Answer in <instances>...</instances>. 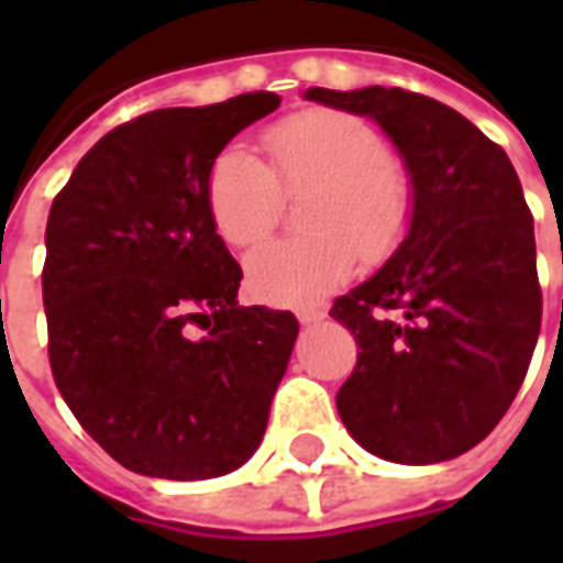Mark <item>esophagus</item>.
<instances>
[{
  "instance_id": "esophagus-1",
  "label": "esophagus",
  "mask_w": 563,
  "mask_h": 563,
  "mask_svg": "<svg viewBox=\"0 0 563 563\" xmlns=\"http://www.w3.org/2000/svg\"><path fill=\"white\" fill-rule=\"evenodd\" d=\"M327 312L324 309H300L298 321L300 324H318V321H324Z\"/></svg>"
}]
</instances>
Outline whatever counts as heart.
Segmentation results:
<instances>
[{"instance_id":"1","label":"heart","mask_w":563,"mask_h":563,"mask_svg":"<svg viewBox=\"0 0 563 563\" xmlns=\"http://www.w3.org/2000/svg\"><path fill=\"white\" fill-rule=\"evenodd\" d=\"M272 163L233 143L207 175V207L219 236L254 245L277 224L286 195L303 203L307 236L272 239L245 260L247 289L274 307L307 309L347 283L360 265L383 263L409 233L411 180L385 136L342 110H303L265 131Z\"/></svg>"}]
</instances>
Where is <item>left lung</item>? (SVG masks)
I'll return each mask as SVG.
<instances>
[{"mask_svg":"<svg viewBox=\"0 0 563 563\" xmlns=\"http://www.w3.org/2000/svg\"><path fill=\"white\" fill-rule=\"evenodd\" d=\"M379 122L411 175L409 236L330 316L353 333L356 368L335 394L368 453L446 462L497 427L541 333L534 224L508 154L462 113L400 90H307Z\"/></svg>","mask_w":563,"mask_h":563,"instance_id":"8db88e82","label":"left lung"}]
</instances>
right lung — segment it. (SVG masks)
<instances>
[{"label": "right lung", "mask_w": 563, "mask_h": 563, "mask_svg": "<svg viewBox=\"0 0 563 563\" xmlns=\"http://www.w3.org/2000/svg\"><path fill=\"white\" fill-rule=\"evenodd\" d=\"M274 92L163 108L104 134L55 195L43 307L60 397L122 467L210 479L263 441L298 318L239 307L207 207L212 161Z\"/></svg>", "instance_id": "obj_1"}]
</instances>
